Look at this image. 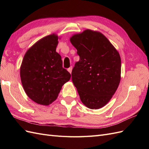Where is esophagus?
Returning a JSON list of instances; mask_svg holds the SVG:
<instances>
[{
    "label": "esophagus",
    "mask_w": 149,
    "mask_h": 149,
    "mask_svg": "<svg viewBox=\"0 0 149 149\" xmlns=\"http://www.w3.org/2000/svg\"><path fill=\"white\" fill-rule=\"evenodd\" d=\"M72 69H73V68L72 66H70L68 69V71L70 73H71V71H72Z\"/></svg>",
    "instance_id": "34e87169"
}]
</instances>
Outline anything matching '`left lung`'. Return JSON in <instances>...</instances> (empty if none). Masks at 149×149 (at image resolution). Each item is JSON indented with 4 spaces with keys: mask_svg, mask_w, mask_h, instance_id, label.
Listing matches in <instances>:
<instances>
[{
    "mask_svg": "<svg viewBox=\"0 0 149 149\" xmlns=\"http://www.w3.org/2000/svg\"><path fill=\"white\" fill-rule=\"evenodd\" d=\"M70 40L79 56L72 70V81L86 106L100 109L111 100L120 83L119 53L97 31L86 29Z\"/></svg>",
    "mask_w": 149,
    "mask_h": 149,
    "instance_id": "left-lung-1",
    "label": "left lung"
}]
</instances>
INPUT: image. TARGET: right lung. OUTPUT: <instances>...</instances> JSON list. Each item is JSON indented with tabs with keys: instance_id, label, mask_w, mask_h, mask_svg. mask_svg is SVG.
<instances>
[{
	"instance_id": "1",
	"label": "right lung",
	"mask_w": 149,
	"mask_h": 149,
	"mask_svg": "<svg viewBox=\"0 0 149 149\" xmlns=\"http://www.w3.org/2000/svg\"><path fill=\"white\" fill-rule=\"evenodd\" d=\"M55 33L39 40L25 53L20 66L21 82L26 95L35 102L48 106L55 101L71 74L62 66L56 52Z\"/></svg>"
}]
</instances>
